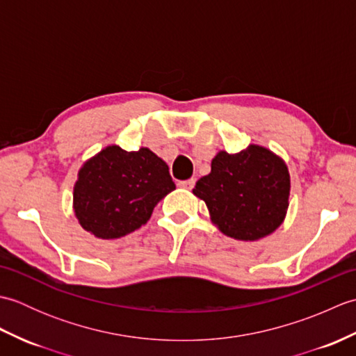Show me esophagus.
<instances>
[{"mask_svg": "<svg viewBox=\"0 0 356 356\" xmlns=\"http://www.w3.org/2000/svg\"><path fill=\"white\" fill-rule=\"evenodd\" d=\"M194 184H195V179H188V180H180L177 185L180 188H184V190H193Z\"/></svg>", "mask_w": 356, "mask_h": 356, "instance_id": "esophagus-1", "label": "esophagus"}]
</instances>
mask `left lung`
Wrapping results in <instances>:
<instances>
[{
	"label": "left lung",
	"instance_id": "1",
	"mask_svg": "<svg viewBox=\"0 0 356 356\" xmlns=\"http://www.w3.org/2000/svg\"><path fill=\"white\" fill-rule=\"evenodd\" d=\"M289 191L286 163L259 145H249L236 154L217 153L211 172L199 179L193 190L207 203L218 229L243 241L266 237L282 225Z\"/></svg>",
	"mask_w": 356,
	"mask_h": 356
}]
</instances>
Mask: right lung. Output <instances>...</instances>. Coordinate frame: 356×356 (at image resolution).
Returning <instances> with one entry per match:
<instances>
[{
  "label": "right lung",
  "instance_id": "obj_1",
  "mask_svg": "<svg viewBox=\"0 0 356 356\" xmlns=\"http://www.w3.org/2000/svg\"><path fill=\"white\" fill-rule=\"evenodd\" d=\"M176 190L168 165L148 148H104L78 172L74 216L97 238L124 237L145 225L159 200Z\"/></svg>",
  "mask_w": 356,
  "mask_h": 356
}]
</instances>
